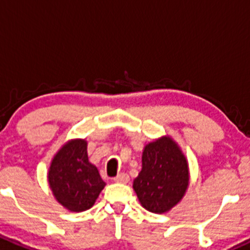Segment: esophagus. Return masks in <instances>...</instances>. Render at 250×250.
I'll return each instance as SVG.
<instances>
[{"label": "esophagus", "mask_w": 250, "mask_h": 250, "mask_svg": "<svg viewBox=\"0 0 250 250\" xmlns=\"http://www.w3.org/2000/svg\"><path fill=\"white\" fill-rule=\"evenodd\" d=\"M116 183H120V184H127L128 181H129V176H128V174H125V172H122V174H120L118 176H116V178L113 179Z\"/></svg>", "instance_id": "esophagus-1"}]
</instances>
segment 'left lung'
<instances>
[{
	"instance_id": "obj_1",
	"label": "left lung",
	"mask_w": 250,
	"mask_h": 250,
	"mask_svg": "<svg viewBox=\"0 0 250 250\" xmlns=\"http://www.w3.org/2000/svg\"><path fill=\"white\" fill-rule=\"evenodd\" d=\"M188 183V159L171 137L163 136L144 146L142 170L133 181V190L146 211L169 212L183 200Z\"/></svg>"
}]
</instances>
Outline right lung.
Segmentation results:
<instances>
[{"instance_id": "right-lung-1", "label": "right lung", "mask_w": 250, "mask_h": 250, "mask_svg": "<svg viewBox=\"0 0 250 250\" xmlns=\"http://www.w3.org/2000/svg\"><path fill=\"white\" fill-rule=\"evenodd\" d=\"M48 183L55 200L71 212H83L95 205L106 183L88 162L87 142L70 139L51 159Z\"/></svg>"}]
</instances>
